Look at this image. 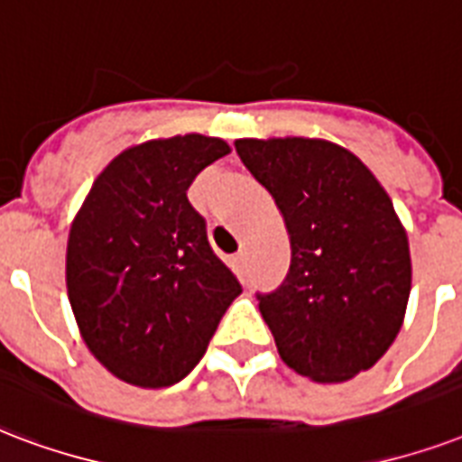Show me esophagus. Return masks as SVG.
I'll use <instances>...</instances> for the list:
<instances>
[{
  "label": "esophagus",
  "mask_w": 462,
  "mask_h": 462,
  "mask_svg": "<svg viewBox=\"0 0 462 462\" xmlns=\"http://www.w3.org/2000/svg\"><path fill=\"white\" fill-rule=\"evenodd\" d=\"M232 266H235V269H237V271H245V266H246L245 252H237V254L232 256Z\"/></svg>",
  "instance_id": "obj_1"
}]
</instances>
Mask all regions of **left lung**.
<instances>
[{
  "label": "left lung",
  "mask_w": 462,
  "mask_h": 462,
  "mask_svg": "<svg viewBox=\"0 0 462 462\" xmlns=\"http://www.w3.org/2000/svg\"><path fill=\"white\" fill-rule=\"evenodd\" d=\"M235 147L291 235L288 276L256 293L278 354L319 383L368 371L395 341L410 300V245L393 200L356 154L327 140Z\"/></svg>",
  "instance_id": "obj_1"
}]
</instances>
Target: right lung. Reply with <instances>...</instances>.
Segmentation results:
<instances>
[{"label": "right lung", "mask_w": 462, "mask_h": 462, "mask_svg": "<svg viewBox=\"0 0 462 462\" xmlns=\"http://www.w3.org/2000/svg\"><path fill=\"white\" fill-rule=\"evenodd\" d=\"M227 152L206 135L130 147L98 174L72 223L69 305L91 354L130 385L186 378L242 293L186 196Z\"/></svg>", "instance_id": "1"}]
</instances>
